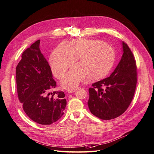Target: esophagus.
I'll return each mask as SVG.
<instances>
[{"label":"esophagus","mask_w":154,"mask_h":154,"mask_svg":"<svg viewBox=\"0 0 154 154\" xmlns=\"http://www.w3.org/2000/svg\"><path fill=\"white\" fill-rule=\"evenodd\" d=\"M77 89H68L67 90V91H68V93H73V92H75V90H76Z\"/></svg>","instance_id":"1"}]
</instances>
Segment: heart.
I'll return each mask as SVG.
<instances>
[{
  "label": "heart",
  "instance_id": "1",
  "mask_svg": "<svg viewBox=\"0 0 154 154\" xmlns=\"http://www.w3.org/2000/svg\"><path fill=\"white\" fill-rule=\"evenodd\" d=\"M79 60V63L61 80L66 88H75L91 77L98 79L110 71L115 61V51L110 45L100 40L77 39L69 45L61 43L50 58V65L56 77L61 79L71 65Z\"/></svg>",
  "mask_w": 154,
  "mask_h": 154
}]
</instances>
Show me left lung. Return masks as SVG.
Returning <instances> with one entry per match:
<instances>
[{
    "instance_id": "left-lung-1",
    "label": "left lung",
    "mask_w": 154,
    "mask_h": 154,
    "mask_svg": "<svg viewBox=\"0 0 154 154\" xmlns=\"http://www.w3.org/2000/svg\"><path fill=\"white\" fill-rule=\"evenodd\" d=\"M122 48L121 60L110 76L93 84L89 88V110L102 120H110L122 115L134 94L137 83L136 61L124 42Z\"/></svg>"
}]
</instances>
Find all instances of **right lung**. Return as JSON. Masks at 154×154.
Returning a JSON list of instances; mask_svg holds the SVG:
<instances>
[{"label":"right lung","instance_id":"1","mask_svg":"<svg viewBox=\"0 0 154 154\" xmlns=\"http://www.w3.org/2000/svg\"><path fill=\"white\" fill-rule=\"evenodd\" d=\"M39 44L38 40L21 55L16 68L17 93L28 117L38 124L50 125L63 115L66 101L64 92L49 93L56 82Z\"/></svg>","mask_w":154,"mask_h":154}]
</instances>
